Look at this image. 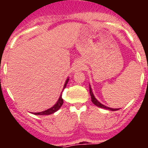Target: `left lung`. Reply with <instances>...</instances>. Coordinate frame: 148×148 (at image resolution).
I'll list each match as a JSON object with an SVG mask.
<instances>
[{
    "label": "left lung",
    "instance_id": "1",
    "mask_svg": "<svg viewBox=\"0 0 148 148\" xmlns=\"http://www.w3.org/2000/svg\"><path fill=\"white\" fill-rule=\"evenodd\" d=\"M90 95H91V99H92V102L95 105H96L97 107H99V108H104V109H107V110H112V111H115V110H118L119 109H113V108H108V107H107V106H104L102 104H101L100 102H99V101L97 100V99H95V96H94L93 93H92V89H91V87H90Z\"/></svg>",
    "mask_w": 148,
    "mask_h": 148
}]
</instances>
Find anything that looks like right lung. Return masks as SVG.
<instances>
[{"instance_id":"obj_1","label":"right lung","mask_w":148,"mask_h":148,"mask_svg":"<svg viewBox=\"0 0 148 148\" xmlns=\"http://www.w3.org/2000/svg\"><path fill=\"white\" fill-rule=\"evenodd\" d=\"M68 81H69V78H67V79H66V82H65L64 86V89L66 87V84H67ZM61 95H60V97H59V99H58V101L56 102V104H55L53 107H52L51 108H49V109L47 110H45V111H42V112H40V113H34L33 114L40 115V116H43V115H49V114H53V113H54L55 112H56L57 110H58V109L61 108V106H62L63 103H64V101H63L62 96H61Z\"/></svg>"}]
</instances>
